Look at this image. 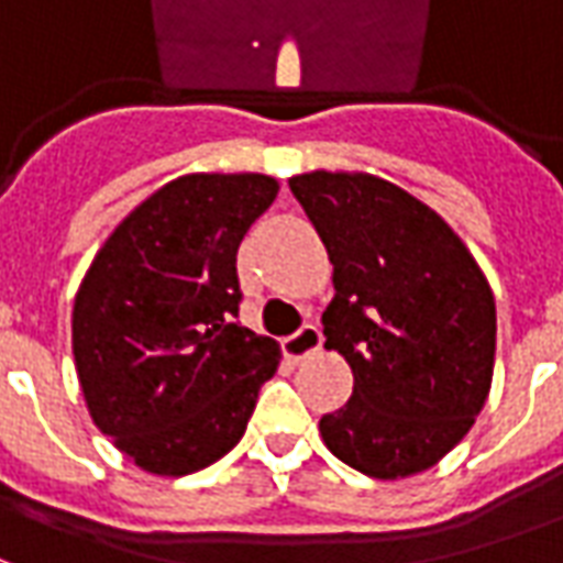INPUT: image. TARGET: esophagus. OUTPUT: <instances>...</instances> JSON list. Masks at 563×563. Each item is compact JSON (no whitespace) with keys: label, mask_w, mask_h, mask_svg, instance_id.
<instances>
[{"label":"esophagus","mask_w":563,"mask_h":563,"mask_svg":"<svg viewBox=\"0 0 563 563\" xmlns=\"http://www.w3.org/2000/svg\"><path fill=\"white\" fill-rule=\"evenodd\" d=\"M319 346H322V334H319L317 325H301L295 334L283 338V355L289 362H301L307 355L317 353Z\"/></svg>","instance_id":"1"}]
</instances>
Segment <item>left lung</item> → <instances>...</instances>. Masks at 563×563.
<instances>
[{"label": "left lung", "instance_id": "8db88e82", "mask_svg": "<svg viewBox=\"0 0 563 563\" xmlns=\"http://www.w3.org/2000/svg\"><path fill=\"white\" fill-rule=\"evenodd\" d=\"M334 265L325 346L353 395L319 419L325 446L374 479L446 455L483 410L495 371V295L446 220L374 174L289 180Z\"/></svg>", "mask_w": 563, "mask_h": 563}]
</instances>
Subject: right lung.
I'll list each match as a JSON object with an SVG mask.
<instances>
[{"instance_id":"right-lung-1","label":"right lung","mask_w":563,"mask_h":563,"mask_svg":"<svg viewBox=\"0 0 563 563\" xmlns=\"http://www.w3.org/2000/svg\"><path fill=\"white\" fill-rule=\"evenodd\" d=\"M268 174H186L156 189L92 258L71 353L92 422L159 476L244 437L280 346L238 322V246L277 198Z\"/></svg>"}]
</instances>
